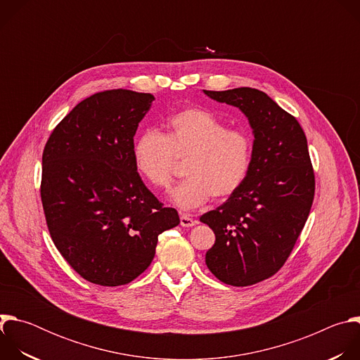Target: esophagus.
<instances>
[{"label": "esophagus", "instance_id": "1", "mask_svg": "<svg viewBox=\"0 0 360 360\" xmlns=\"http://www.w3.org/2000/svg\"><path fill=\"white\" fill-rule=\"evenodd\" d=\"M195 224H196V221H195L193 218H191L189 215H185V214L181 215V225H182V226L189 228V226H193Z\"/></svg>", "mask_w": 360, "mask_h": 360}]
</instances>
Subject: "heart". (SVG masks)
<instances>
[{
	"label": "heart",
	"instance_id": "obj_1",
	"mask_svg": "<svg viewBox=\"0 0 360 360\" xmlns=\"http://www.w3.org/2000/svg\"><path fill=\"white\" fill-rule=\"evenodd\" d=\"M252 157L253 139L245 128H231L202 108L174 114L164 134L145 131L132 149L135 169L152 189H168L176 161L188 162V179L169 196L182 211L200 207L211 196L224 200L235 195L249 174Z\"/></svg>",
	"mask_w": 360,
	"mask_h": 360
}]
</instances>
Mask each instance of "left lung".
Segmentation results:
<instances>
[{
    "label": "left lung",
    "instance_id": "1",
    "mask_svg": "<svg viewBox=\"0 0 360 360\" xmlns=\"http://www.w3.org/2000/svg\"><path fill=\"white\" fill-rule=\"evenodd\" d=\"M203 92L238 107L255 135L243 185L221 207L200 217L215 233L205 262L226 285H255L285 265L309 217L315 172L306 135L293 115L259 89Z\"/></svg>",
    "mask_w": 360,
    "mask_h": 360
}]
</instances>
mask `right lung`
Returning a JSON list of instances; mask_svg holds the SVG:
<instances>
[{
    "mask_svg": "<svg viewBox=\"0 0 360 360\" xmlns=\"http://www.w3.org/2000/svg\"><path fill=\"white\" fill-rule=\"evenodd\" d=\"M152 94L96 92L54 128L42 152L41 202L54 245L85 281L120 286L138 278L155 256L158 236L176 226L142 182L134 135Z\"/></svg>",
    "mask_w": 360,
    "mask_h": 360,
    "instance_id": "obj_1",
    "label": "right lung"
}]
</instances>
